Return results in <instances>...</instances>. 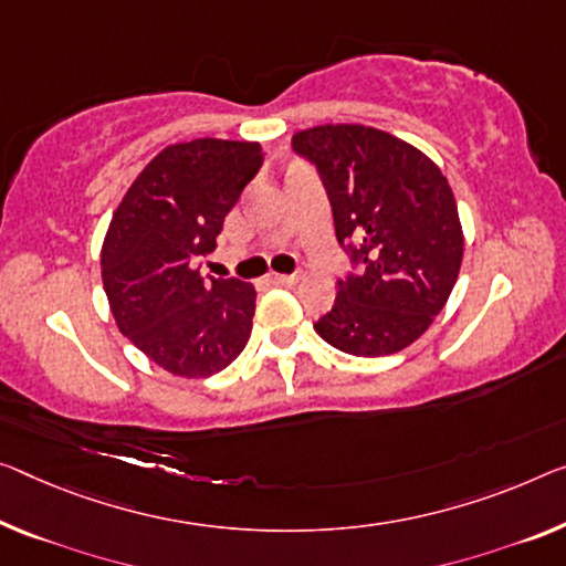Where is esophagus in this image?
I'll use <instances>...</instances> for the list:
<instances>
[{
    "label": "esophagus",
    "instance_id": "1",
    "mask_svg": "<svg viewBox=\"0 0 566 566\" xmlns=\"http://www.w3.org/2000/svg\"><path fill=\"white\" fill-rule=\"evenodd\" d=\"M268 281L273 285H295L298 283V275H283V273H271L268 275Z\"/></svg>",
    "mask_w": 566,
    "mask_h": 566
}]
</instances>
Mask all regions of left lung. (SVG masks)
Returning a JSON list of instances; mask_svg holds the SVG:
<instances>
[{
  "label": "left lung",
  "mask_w": 566,
  "mask_h": 566,
  "mask_svg": "<svg viewBox=\"0 0 566 566\" xmlns=\"http://www.w3.org/2000/svg\"><path fill=\"white\" fill-rule=\"evenodd\" d=\"M293 149L318 167L338 242L359 240L364 275L338 281L313 328L338 352L387 356L428 332L463 263V224L446 174L428 154L361 124L313 126Z\"/></svg>",
  "instance_id": "left-lung-1"
}]
</instances>
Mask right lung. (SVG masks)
<instances>
[{
    "mask_svg": "<svg viewBox=\"0 0 566 566\" xmlns=\"http://www.w3.org/2000/svg\"><path fill=\"white\" fill-rule=\"evenodd\" d=\"M260 164L258 142L171 144L146 164L111 217L101 248L111 313L120 334L174 377L222 371L253 332V285L207 281L195 258L212 253L224 214Z\"/></svg>",
    "mask_w": 566,
    "mask_h": 566,
    "instance_id": "right-lung-1",
    "label": "right lung"
}]
</instances>
